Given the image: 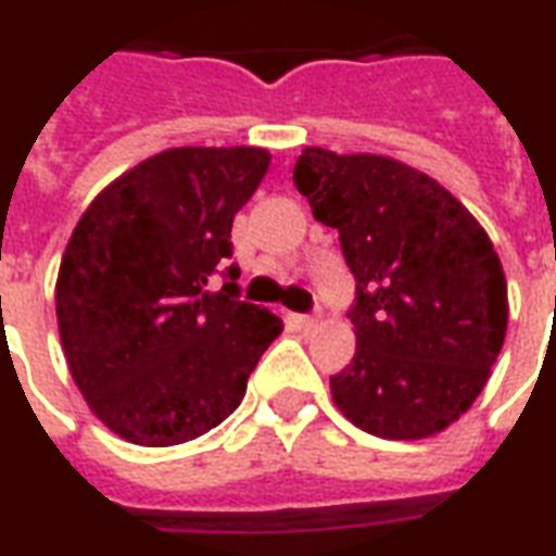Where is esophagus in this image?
I'll return each instance as SVG.
<instances>
[{
    "mask_svg": "<svg viewBox=\"0 0 556 556\" xmlns=\"http://www.w3.org/2000/svg\"><path fill=\"white\" fill-rule=\"evenodd\" d=\"M315 321H318V318H313V315H298V325L301 327H315Z\"/></svg>",
    "mask_w": 556,
    "mask_h": 556,
    "instance_id": "34e87169",
    "label": "esophagus"
}]
</instances>
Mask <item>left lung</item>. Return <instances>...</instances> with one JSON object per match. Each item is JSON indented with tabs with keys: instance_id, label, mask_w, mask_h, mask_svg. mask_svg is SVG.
Returning <instances> with one entry per match:
<instances>
[{
	"instance_id": "1",
	"label": "left lung",
	"mask_w": 556,
	"mask_h": 556,
	"mask_svg": "<svg viewBox=\"0 0 556 556\" xmlns=\"http://www.w3.org/2000/svg\"><path fill=\"white\" fill-rule=\"evenodd\" d=\"M294 187L339 231L357 279V351L330 378L337 408L387 441L453 426L506 339V277L485 229L443 184L384 154L303 148Z\"/></svg>"
}]
</instances>
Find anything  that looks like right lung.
Wrapping results in <instances>:
<instances>
[{
	"instance_id": "1",
	"label": "right lung",
	"mask_w": 556,
	"mask_h": 556,
	"mask_svg": "<svg viewBox=\"0 0 556 556\" xmlns=\"http://www.w3.org/2000/svg\"><path fill=\"white\" fill-rule=\"evenodd\" d=\"M267 166V148H166L83 211L55 318L74 384L118 438L175 446L219 426L282 333L279 315L235 301V282L207 286Z\"/></svg>"
}]
</instances>
